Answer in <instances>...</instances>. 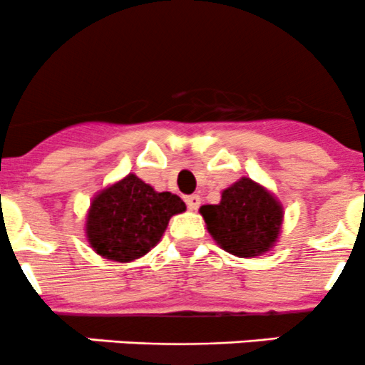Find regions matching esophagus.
Here are the masks:
<instances>
[{"mask_svg":"<svg viewBox=\"0 0 365 365\" xmlns=\"http://www.w3.org/2000/svg\"><path fill=\"white\" fill-rule=\"evenodd\" d=\"M185 203H187V208L189 210H197L201 205V197L197 196V194H192V196H187L185 197Z\"/></svg>","mask_w":365,"mask_h":365,"instance_id":"obj_1","label":"esophagus"}]
</instances>
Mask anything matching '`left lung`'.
Returning a JSON list of instances; mask_svg holds the SVG:
<instances>
[{
  "instance_id": "1",
  "label": "left lung",
  "mask_w": 365,
  "mask_h": 365,
  "mask_svg": "<svg viewBox=\"0 0 365 365\" xmlns=\"http://www.w3.org/2000/svg\"><path fill=\"white\" fill-rule=\"evenodd\" d=\"M200 213L219 247L238 257L270 251L284 217L277 197L247 176L222 190L219 205L201 206Z\"/></svg>"
}]
</instances>
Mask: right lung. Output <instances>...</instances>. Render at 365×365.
<instances>
[{"label": "right lung", "mask_w": 365, "mask_h": 365, "mask_svg": "<svg viewBox=\"0 0 365 365\" xmlns=\"http://www.w3.org/2000/svg\"><path fill=\"white\" fill-rule=\"evenodd\" d=\"M185 212L176 194L157 192L135 175L101 190L86 217V238L102 257L128 263L160 242L169 219Z\"/></svg>", "instance_id": "1"}]
</instances>
